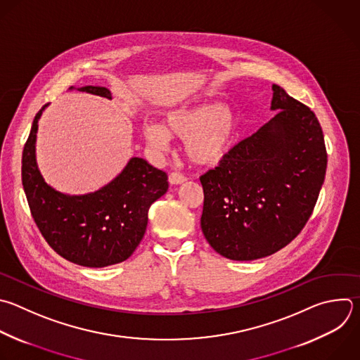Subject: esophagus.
Instances as JSON below:
<instances>
[{
    "label": "esophagus",
    "mask_w": 360,
    "mask_h": 360,
    "mask_svg": "<svg viewBox=\"0 0 360 360\" xmlns=\"http://www.w3.org/2000/svg\"><path fill=\"white\" fill-rule=\"evenodd\" d=\"M168 181H169L171 185H181V184H184L186 181V178L182 174H179V172H172L168 176Z\"/></svg>",
    "instance_id": "obj_1"
}]
</instances>
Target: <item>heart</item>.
I'll return each mask as SVG.
<instances>
[{
	"instance_id": "obj_1",
	"label": "heart",
	"mask_w": 360,
	"mask_h": 360,
	"mask_svg": "<svg viewBox=\"0 0 360 360\" xmlns=\"http://www.w3.org/2000/svg\"><path fill=\"white\" fill-rule=\"evenodd\" d=\"M143 136L155 150L168 147L171 139L185 140V155L198 167L219 165L233 148L238 118L230 105L220 101H196L167 112L164 124L146 122Z\"/></svg>"
}]
</instances>
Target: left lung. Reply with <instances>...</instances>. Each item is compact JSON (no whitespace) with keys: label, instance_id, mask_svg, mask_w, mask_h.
<instances>
[{"label":"left lung","instance_id":"obj_1","mask_svg":"<svg viewBox=\"0 0 360 360\" xmlns=\"http://www.w3.org/2000/svg\"><path fill=\"white\" fill-rule=\"evenodd\" d=\"M271 89L270 110L278 112L200 176L203 236L214 252L236 262L287 246L309 219L325 179L318 118L283 87Z\"/></svg>","mask_w":360,"mask_h":360}]
</instances>
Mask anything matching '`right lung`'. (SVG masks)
<instances>
[{"instance_id": "add662e5", "label": "right lung", "mask_w": 360, "mask_h": 360, "mask_svg": "<svg viewBox=\"0 0 360 360\" xmlns=\"http://www.w3.org/2000/svg\"><path fill=\"white\" fill-rule=\"evenodd\" d=\"M111 100L103 86L70 87ZM35 115L22 153V185L37 226L63 259L91 269L127 260L143 240L151 205L168 191L167 174L133 157L115 178L94 192L70 195L49 185L37 162Z\"/></svg>"}]
</instances>
